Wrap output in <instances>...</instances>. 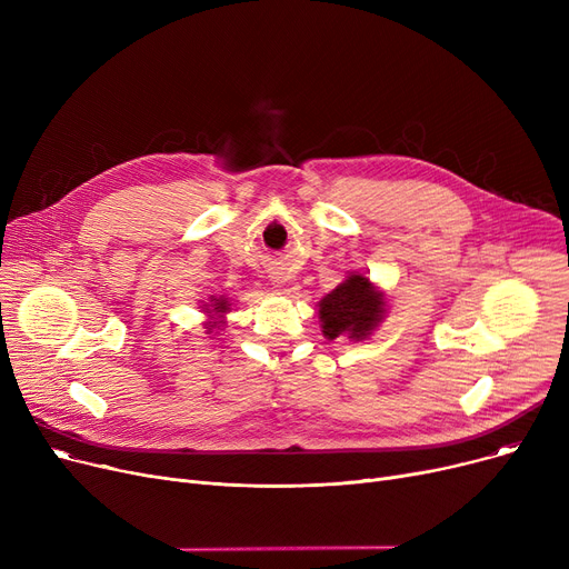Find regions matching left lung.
<instances>
[{"mask_svg":"<svg viewBox=\"0 0 569 569\" xmlns=\"http://www.w3.org/2000/svg\"><path fill=\"white\" fill-rule=\"evenodd\" d=\"M382 295L373 290L367 277L352 274L320 302L322 335L327 339H367L382 318Z\"/></svg>","mask_w":569,"mask_h":569,"instance_id":"1","label":"left lung"}]
</instances>
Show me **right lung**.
<instances>
[{
	"label": "right lung",
	"mask_w": 569,
	"mask_h": 569,
	"mask_svg": "<svg viewBox=\"0 0 569 569\" xmlns=\"http://www.w3.org/2000/svg\"><path fill=\"white\" fill-rule=\"evenodd\" d=\"M228 307H230V305H228L226 300H214V309H212V311H214V313H226ZM212 327H217V322H214V325H207V330H212Z\"/></svg>",
	"instance_id": "obj_1"
}]
</instances>
